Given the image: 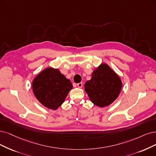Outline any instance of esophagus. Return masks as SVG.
<instances>
[{"label": "esophagus", "instance_id": "1", "mask_svg": "<svg viewBox=\"0 0 156 156\" xmlns=\"http://www.w3.org/2000/svg\"><path fill=\"white\" fill-rule=\"evenodd\" d=\"M77 86H78V88H82V86H83V83L82 82L81 83H79L77 84Z\"/></svg>", "mask_w": 156, "mask_h": 156}]
</instances>
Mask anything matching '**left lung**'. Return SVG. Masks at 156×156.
<instances>
[{"instance_id":"obj_1","label":"left lung","mask_w":156,"mask_h":156,"mask_svg":"<svg viewBox=\"0 0 156 156\" xmlns=\"http://www.w3.org/2000/svg\"><path fill=\"white\" fill-rule=\"evenodd\" d=\"M85 82V91L90 100L99 107L108 106L117 99L122 88V82L116 73L105 63H102Z\"/></svg>"}]
</instances>
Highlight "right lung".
<instances>
[{
  "instance_id": "right-lung-1",
  "label": "right lung",
  "mask_w": 156,
  "mask_h": 156,
  "mask_svg": "<svg viewBox=\"0 0 156 156\" xmlns=\"http://www.w3.org/2000/svg\"><path fill=\"white\" fill-rule=\"evenodd\" d=\"M32 89L42 105L55 111L64 102L73 85L58 69L47 67L34 77Z\"/></svg>"
}]
</instances>
